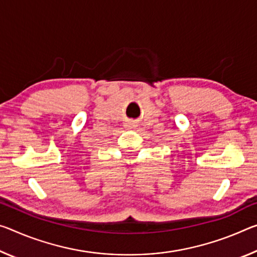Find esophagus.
I'll use <instances>...</instances> for the list:
<instances>
[{
  "label": "esophagus",
  "mask_w": 257,
  "mask_h": 257,
  "mask_svg": "<svg viewBox=\"0 0 257 257\" xmlns=\"http://www.w3.org/2000/svg\"><path fill=\"white\" fill-rule=\"evenodd\" d=\"M125 125H127L128 128H135L136 127V124L133 123V122H129V123H127Z\"/></svg>",
  "instance_id": "34e87169"
}]
</instances>
